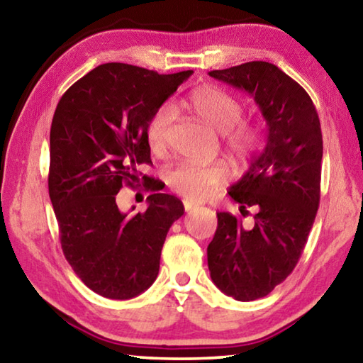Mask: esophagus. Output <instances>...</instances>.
<instances>
[{"mask_svg":"<svg viewBox=\"0 0 363 363\" xmlns=\"http://www.w3.org/2000/svg\"><path fill=\"white\" fill-rule=\"evenodd\" d=\"M200 206L199 201H194V200H184V208H186V211H192L194 208Z\"/></svg>","mask_w":363,"mask_h":363,"instance_id":"esophagus-1","label":"esophagus"}]
</instances>
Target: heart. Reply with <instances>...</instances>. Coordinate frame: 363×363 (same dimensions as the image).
<instances>
[{"label": "heart", "instance_id": "b5f03b06", "mask_svg": "<svg viewBox=\"0 0 363 363\" xmlns=\"http://www.w3.org/2000/svg\"><path fill=\"white\" fill-rule=\"evenodd\" d=\"M186 107L214 131H219L224 144L238 157L248 155L259 144V130L248 121H242V102L214 86H200L189 94ZM173 121L169 106L157 108L145 128V139L150 150L162 153L167 149L168 133ZM227 179V167L223 162L201 163L184 160L168 171V184L177 194L189 199H205L219 184Z\"/></svg>", "mask_w": 363, "mask_h": 363}]
</instances>
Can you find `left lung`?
Segmentation results:
<instances>
[{
  "instance_id": "8db88e82",
  "label": "left lung",
  "mask_w": 363,
  "mask_h": 363,
  "mask_svg": "<svg viewBox=\"0 0 363 363\" xmlns=\"http://www.w3.org/2000/svg\"><path fill=\"white\" fill-rule=\"evenodd\" d=\"M208 75L251 96L267 125L262 152L229 189L242 216L218 213L208 269L220 291L237 301L267 296L293 272L320 201L322 130L309 94L277 65L255 60Z\"/></svg>"
}]
</instances>
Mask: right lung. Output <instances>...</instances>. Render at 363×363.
Wrapping results in <instances>:
<instances>
[{"label":"right lung","mask_w":363,"mask_h":363,"mask_svg":"<svg viewBox=\"0 0 363 363\" xmlns=\"http://www.w3.org/2000/svg\"><path fill=\"white\" fill-rule=\"evenodd\" d=\"M192 73L102 64L72 84L54 112L48 187L60 245L83 284L104 298L131 299L155 281L164 238L184 214L168 194L147 196L144 213H123L116 194L140 182L138 168L152 163L147 123Z\"/></svg>","instance_id":"right-lung-1"}]
</instances>
